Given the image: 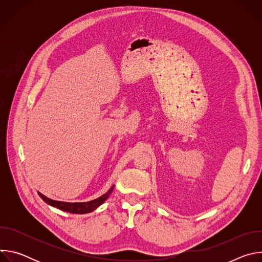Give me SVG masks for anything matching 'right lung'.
<instances>
[{"mask_svg": "<svg viewBox=\"0 0 262 262\" xmlns=\"http://www.w3.org/2000/svg\"><path fill=\"white\" fill-rule=\"evenodd\" d=\"M113 189H114V185L112 186V188L105 194H103L102 196H100V197H98L94 200L88 201V202H73V203H71V202H64V201H56V200H53V199H50V198L46 197L45 195H42L39 192H38V195L40 196V198L47 204H49L53 207H56L58 209H61L63 211L70 212V213L84 214V213L91 212L94 209H96L98 206H100L108 198V196L111 195Z\"/></svg>", "mask_w": 262, "mask_h": 262, "instance_id": "1", "label": "right lung"}]
</instances>
